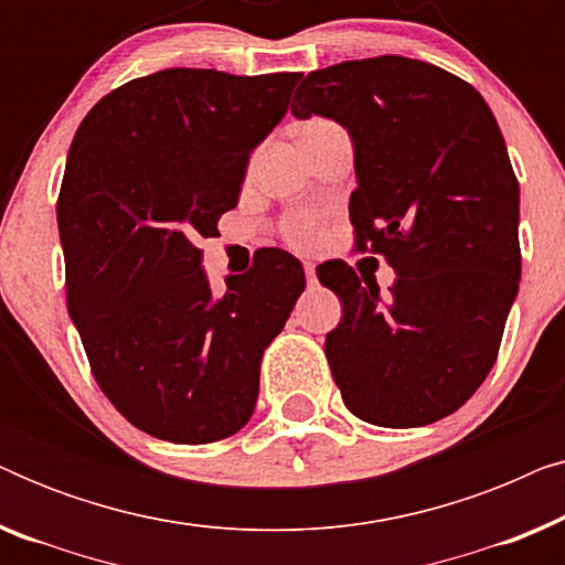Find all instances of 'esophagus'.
I'll use <instances>...</instances> for the list:
<instances>
[{"mask_svg":"<svg viewBox=\"0 0 565 565\" xmlns=\"http://www.w3.org/2000/svg\"><path fill=\"white\" fill-rule=\"evenodd\" d=\"M303 269H306V280H308V288H313V285L319 282V280H316V267L311 265V262H306Z\"/></svg>","mask_w":565,"mask_h":565,"instance_id":"esophagus-1","label":"esophagus"}]
</instances>
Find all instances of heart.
<instances>
[{"label": "heart", "mask_w": 565, "mask_h": 565, "mask_svg": "<svg viewBox=\"0 0 565 565\" xmlns=\"http://www.w3.org/2000/svg\"><path fill=\"white\" fill-rule=\"evenodd\" d=\"M321 122H327V120H311V122H306L303 128L321 126ZM311 234H313V221L311 218H298V221H292L290 226H288V236L292 238V242H298V244H306L308 238H311Z\"/></svg>", "instance_id": "b5f03b06"}]
</instances>
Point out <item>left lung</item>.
Masks as SVG:
<instances>
[{
    "label": "left lung",
    "instance_id": "obj_1",
    "mask_svg": "<svg viewBox=\"0 0 565 565\" xmlns=\"http://www.w3.org/2000/svg\"><path fill=\"white\" fill-rule=\"evenodd\" d=\"M290 113L352 138L360 252L396 269L381 298L344 262L316 269L342 300L327 360L344 406L377 427H424L486 381L520 292V182L486 99L406 56L311 72Z\"/></svg>",
    "mask_w": 565,
    "mask_h": 565
}]
</instances>
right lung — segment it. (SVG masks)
Wrapping results in <instances>:
<instances>
[{
    "label": "right lung",
    "instance_id": "1",
    "mask_svg": "<svg viewBox=\"0 0 565 565\" xmlns=\"http://www.w3.org/2000/svg\"><path fill=\"white\" fill-rule=\"evenodd\" d=\"M298 79L164 68L113 89L76 130L56 205L68 316L99 388L146 435L205 445L252 419L303 265L259 249L213 296L198 238L236 207Z\"/></svg>",
    "mask_w": 565,
    "mask_h": 565
}]
</instances>
